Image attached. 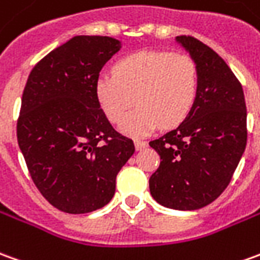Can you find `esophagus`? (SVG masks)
Segmentation results:
<instances>
[{"instance_id":"obj_1","label":"esophagus","mask_w":260,"mask_h":260,"mask_svg":"<svg viewBox=\"0 0 260 260\" xmlns=\"http://www.w3.org/2000/svg\"><path fill=\"white\" fill-rule=\"evenodd\" d=\"M134 143H135L136 150H142V149H145L146 146H148V142H145V141H139V139H136Z\"/></svg>"}]
</instances>
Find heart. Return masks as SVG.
Listing matches in <instances>:
<instances>
[{
	"label": "heart",
	"mask_w": 260,
	"mask_h": 260,
	"mask_svg": "<svg viewBox=\"0 0 260 260\" xmlns=\"http://www.w3.org/2000/svg\"><path fill=\"white\" fill-rule=\"evenodd\" d=\"M199 86V67L190 56L141 50L119 59L114 74L99 76L95 99L114 124L121 122L136 102L138 108L119 128L125 135L141 138L159 125L172 128L180 124L194 107Z\"/></svg>",
	"instance_id": "heart-1"
}]
</instances>
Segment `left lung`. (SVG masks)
<instances>
[{
	"mask_svg": "<svg viewBox=\"0 0 260 260\" xmlns=\"http://www.w3.org/2000/svg\"><path fill=\"white\" fill-rule=\"evenodd\" d=\"M176 42L199 67V94L176 129L149 142L160 156L149 188L163 207L191 211L230 184L246 146V105L241 83L218 53L191 36Z\"/></svg>",
	"mask_w": 260,
	"mask_h": 260,
	"instance_id": "1",
	"label": "left lung"
}]
</instances>
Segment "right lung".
I'll return each instance as SVG.
<instances>
[{
    "label": "right lung",
    "instance_id": "right-lung-1",
    "mask_svg": "<svg viewBox=\"0 0 260 260\" xmlns=\"http://www.w3.org/2000/svg\"><path fill=\"white\" fill-rule=\"evenodd\" d=\"M121 46L110 36H74L32 69L23 90L18 145L38 190L63 212L107 206L135 152L95 99V80Z\"/></svg>",
    "mask_w": 260,
    "mask_h": 260
}]
</instances>
